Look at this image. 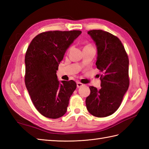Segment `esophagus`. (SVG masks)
<instances>
[{"label": "esophagus", "instance_id": "esophagus-1", "mask_svg": "<svg viewBox=\"0 0 149 149\" xmlns=\"http://www.w3.org/2000/svg\"><path fill=\"white\" fill-rule=\"evenodd\" d=\"M83 86V84L80 83V82H77V88H80L81 86Z\"/></svg>", "mask_w": 149, "mask_h": 149}]
</instances>
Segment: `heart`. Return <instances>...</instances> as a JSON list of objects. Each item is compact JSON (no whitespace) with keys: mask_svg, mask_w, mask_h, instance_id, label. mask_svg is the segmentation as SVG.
<instances>
[{"mask_svg":"<svg viewBox=\"0 0 149 149\" xmlns=\"http://www.w3.org/2000/svg\"><path fill=\"white\" fill-rule=\"evenodd\" d=\"M89 46H91V45H86L85 47H89Z\"/></svg>","mask_w":149,"mask_h":149,"instance_id":"1","label":"heart"}]
</instances>
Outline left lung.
Returning <instances> with one entry per match:
<instances>
[{"instance_id": "1", "label": "left lung", "mask_w": 149, "mask_h": 149, "mask_svg": "<svg viewBox=\"0 0 149 149\" xmlns=\"http://www.w3.org/2000/svg\"><path fill=\"white\" fill-rule=\"evenodd\" d=\"M97 49V68L102 72L100 89L90 86L86 99V108L96 117H106L115 113L122 103L129 86V58L118 38L107 31H88Z\"/></svg>"}]
</instances>
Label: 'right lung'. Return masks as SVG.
I'll return each instance as SVG.
<instances>
[{
    "label": "right lung",
    "instance_id": "right-lung-1",
    "mask_svg": "<svg viewBox=\"0 0 149 149\" xmlns=\"http://www.w3.org/2000/svg\"><path fill=\"white\" fill-rule=\"evenodd\" d=\"M81 31H47L31 41L25 56V84L36 109L43 116L58 118L67 111L75 82L62 81L56 75L66 50Z\"/></svg>",
    "mask_w": 149,
    "mask_h": 149
}]
</instances>
